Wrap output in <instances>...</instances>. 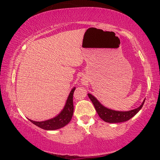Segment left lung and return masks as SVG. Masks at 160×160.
<instances>
[{"mask_svg": "<svg viewBox=\"0 0 160 160\" xmlns=\"http://www.w3.org/2000/svg\"><path fill=\"white\" fill-rule=\"evenodd\" d=\"M89 98L90 99L92 102L93 103L95 109L100 118L103 121L107 123H121L124 121H128L132 117L136 114V113L141 109L143 104H144L145 100L142 102V104L137 109H132L128 112H119V111H114L105 107L97 100L95 97L91 94H88Z\"/></svg>", "mask_w": 160, "mask_h": 160, "instance_id": "obj_1", "label": "left lung"}]
</instances>
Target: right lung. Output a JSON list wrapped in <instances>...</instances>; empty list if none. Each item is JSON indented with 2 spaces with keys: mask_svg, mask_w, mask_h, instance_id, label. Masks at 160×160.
<instances>
[{
  "mask_svg": "<svg viewBox=\"0 0 160 160\" xmlns=\"http://www.w3.org/2000/svg\"><path fill=\"white\" fill-rule=\"evenodd\" d=\"M75 90V88L72 89L68 97L66 105L63 109L61 111V113L53 118L48 119V120L44 121H34L29 119L32 123L39 127L42 129L47 130V131H53L57 130L64 127L71 120L72 116L73 115V93Z\"/></svg>",
  "mask_w": 160,
  "mask_h": 160,
  "instance_id": "1",
  "label": "right lung"
}]
</instances>
